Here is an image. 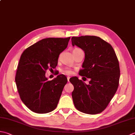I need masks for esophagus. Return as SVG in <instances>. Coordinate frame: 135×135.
Segmentation results:
<instances>
[{
  "label": "esophagus",
  "mask_w": 135,
  "mask_h": 135,
  "mask_svg": "<svg viewBox=\"0 0 135 135\" xmlns=\"http://www.w3.org/2000/svg\"><path fill=\"white\" fill-rule=\"evenodd\" d=\"M70 76H67V80H68V82H69V81H70Z\"/></svg>",
  "instance_id": "obj_1"
}]
</instances>
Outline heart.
Masks as SVG:
<instances>
[{
	"mask_svg": "<svg viewBox=\"0 0 135 135\" xmlns=\"http://www.w3.org/2000/svg\"><path fill=\"white\" fill-rule=\"evenodd\" d=\"M80 50H81L80 49H78V48H75L73 50V52H75L76 51H80ZM62 73L65 74L70 75L73 73V71L69 67H65L62 70Z\"/></svg>",
	"mask_w": 135,
	"mask_h": 135,
	"instance_id": "1",
	"label": "heart"
}]
</instances>
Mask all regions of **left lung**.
<instances>
[{"label": "left lung", "mask_w": 135, "mask_h": 135, "mask_svg": "<svg viewBox=\"0 0 135 135\" xmlns=\"http://www.w3.org/2000/svg\"><path fill=\"white\" fill-rule=\"evenodd\" d=\"M73 46L85 52L79 75L90 78L89 85L76 76L70 79L74 87L72 97L79 111L95 115L104 110L117 92L120 78L119 61L111 45L99 37H73Z\"/></svg>", "instance_id": "8db88e82"}]
</instances>
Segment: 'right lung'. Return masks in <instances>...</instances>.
<instances>
[{
    "label": "right lung",
    "mask_w": 135,
    "mask_h": 135,
    "mask_svg": "<svg viewBox=\"0 0 135 135\" xmlns=\"http://www.w3.org/2000/svg\"><path fill=\"white\" fill-rule=\"evenodd\" d=\"M70 39H42L21 55L15 81L21 100L31 111L47 113L57 107L67 78L61 74L48 81L45 74L47 70L56 67L59 55L67 47Z\"/></svg>",
    "instance_id": "right-lung-1"
}]
</instances>
